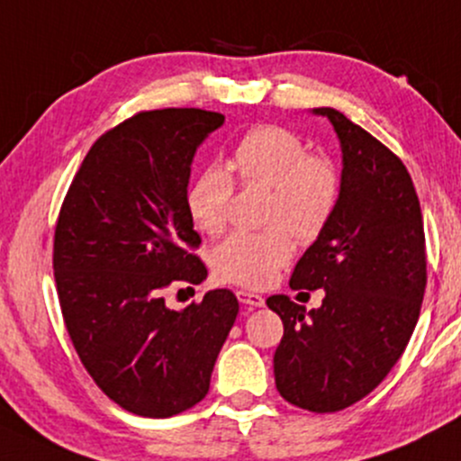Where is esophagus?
Wrapping results in <instances>:
<instances>
[{
  "instance_id": "obj_1",
  "label": "esophagus",
  "mask_w": 461,
  "mask_h": 461,
  "mask_svg": "<svg viewBox=\"0 0 461 461\" xmlns=\"http://www.w3.org/2000/svg\"><path fill=\"white\" fill-rule=\"evenodd\" d=\"M236 296H238V301H240L242 304H247V307H264V296H259V294H255V292L238 290Z\"/></svg>"
}]
</instances>
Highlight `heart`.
<instances>
[{"instance_id": "1", "label": "heart", "mask_w": 461, "mask_h": 461, "mask_svg": "<svg viewBox=\"0 0 461 461\" xmlns=\"http://www.w3.org/2000/svg\"><path fill=\"white\" fill-rule=\"evenodd\" d=\"M230 175L221 165L199 169L186 188V208L199 231L216 236L227 223L238 185L266 186L264 221L258 231H234L214 249L212 270L225 284L266 287L273 284L298 240H315L341 199V174L329 157L312 154L307 141L284 126L249 129L230 157Z\"/></svg>"}]
</instances>
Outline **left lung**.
Here are the masks:
<instances>
[{"label": "left lung", "mask_w": 461, "mask_h": 461, "mask_svg": "<svg viewBox=\"0 0 461 461\" xmlns=\"http://www.w3.org/2000/svg\"><path fill=\"white\" fill-rule=\"evenodd\" d=\"M343 152L335 216L294 268L292 290H318L320 309L285 294L266 304L284 321L276 391L309 412H339L369 395L406 350L427 284L425 231L412 177L384 143L330 107Z\"/></svg>", "instance_id": "left-lung-1"}]
</instances>
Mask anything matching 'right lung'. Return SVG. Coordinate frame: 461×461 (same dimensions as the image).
<instances>
[{
    "mask_svg": "<svg viewBox=\"0 0 461 461\" xmlns=\"http://www.w3.org/2000/svg\"><path fill=\"white\" fill-rule=\"evenodd\" d=\"M225 115L154 109L98 137L72 177L53 238L59 307L83 367L132 414L167 419L206 397L238 315L230 290L182 312L169 285L208 276L186 208L191 163Z\"/></svg>",
    "mask_w": 461,
    "mask_h": 461,
    "instance_id": "obj_1",
    "label": "right lung"
}]
</instances>
